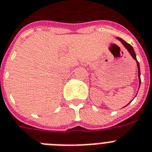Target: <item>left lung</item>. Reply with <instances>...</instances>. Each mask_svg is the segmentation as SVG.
I'll return each mask as SVG.
<instances>
[{"instance_id": "1", "label": "left lung", "mask_w": 152, "mask_h": 152, "mask_svg": "<svg viewBox=\"0 0 152 152\" xmlns=\"http://www.w3.org/2000/svg\"><path fill=\"white\" fill-rule=\"evenodd\" d=\"M117 39H118L119 41H121V42L122 43V45H123L125 47L126 49L128 51V52H129L130 55H131V56H132V58H133L136 61V63H137V74H138L139 86H140V85H141V72H140V66H139V62H137V58H136V55H135V52H134V50L133 47L131 46L130 44H128V43L126 42L125 41H124L122 39H120V38H117ZM129 104H130V103H129ZM128 104H127V105H128Z\"/></svg>"}]
</instances>
